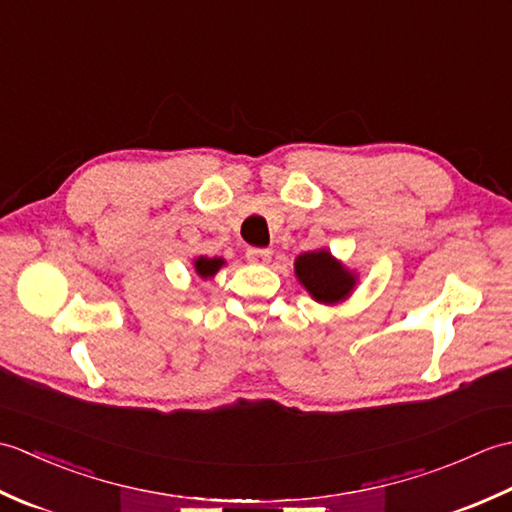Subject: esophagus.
Wrapping results in <instances>:
<instances>
[{
	"instance_id": "esophagus-1",
	"label": "esophagus",
	"mask_w": 512,
	"mask_h": 512,
	"mask_svg": "<svg viewBox=\"0 0 512 512\" xmlns=\"http://www.w3.org/2000/svg\"><path fill=\"white\" fill-rule=\"evenodd\" d=\"M270 257H273V250L270 248H248L246 259L253 264H268Z\"/></svg>"
}]
</instances>
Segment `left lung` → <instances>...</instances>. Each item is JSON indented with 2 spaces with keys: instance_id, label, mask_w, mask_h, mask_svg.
<instances>
[{
  "instance_id": "obj_1",
  "label": "left lung",
  "mask_w": 512,
  "mask_h": 512,
  "mask_svg": "<svg viewBox=\"0 0 512 512\" xmlns=\"http://www.w3.org/2000/svg\"><path fill=\"white\" fill-rule=\"evenodd\" d=\"M295 275L314 301L334 306L350 297L356 286V275L350 273L328 250H312L295 259Z\"/></svg>"
}]
</instances>
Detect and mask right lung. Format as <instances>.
<instances>
[{"instance_id": "right-lung-1", "label": "right lung", "mask_w": 512, "mask_h": 512, "mask_svg": "<svg viewBox=\"0 0 512 512\" xmlns=\"http://www.w3.org/2000/svg\"><path fill=\"white\" fill-rule=\"evenodd\" d=\"M193 266H195V273H198L202 279H209L224 266V259L222 257H198L193 262Z\"/></svg>"}]
</instances>
